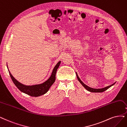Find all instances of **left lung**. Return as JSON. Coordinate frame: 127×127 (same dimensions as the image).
<instances>
[{"label":"left lung","instance_id":"8db88e82","mask_svg":"<svg viewBox=\"0 0 127 127\" xmlns=\"http://www.w3.org/2000/svg\"><path fill=\"white\" fill-rule=\"evenodd\" d=\"M76 74L77 78V79H78V81L81 83V84L84 86V88H85V89H86V90H87L88 91L90 92H92V93H101V92H104V91H106L107 90H108V89L109 88H110V87H111L112 86H113V85H114V84H115V83H114L113 84H112V85H109V86H107V87H106L102 88H98V89L93 88H91V87H89V86H87L86 85H85V84H84V83L81 80V79L79 78L77 74L76 73Z\"/></svg>","mask_w":127,"mask_h":127}]
</instances>
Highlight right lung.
Returning a JSON list of instances; mask_svg holds the SVG:
<instances>
[{"mask_svg": "<svg viewBox=\"0 0 127 127\" xmlns=\"http://www.w3.org/2000/svg\"><path fill=\"white\" fill-rule=\"evenodd\" d=\"M61 63V61L59 62L54 67L53 71L52 72L51 75L48 80L44 83L40 84H36L34 85H25L19 82L17 79H16L12 75L11 73L9 71V73L11 78L12 81L16 87L21 92L25 93L26 94L30 95L32 97H38L42 95L45 94L49 90L50 87L53 85L55 81V75L57 69L59 67ZM8 67V66H7Z\"/></svg>", "mask_w": 127, "mask_h": 127, "instance_id": "add662e5", "label": "right lung"}]
</instances>
